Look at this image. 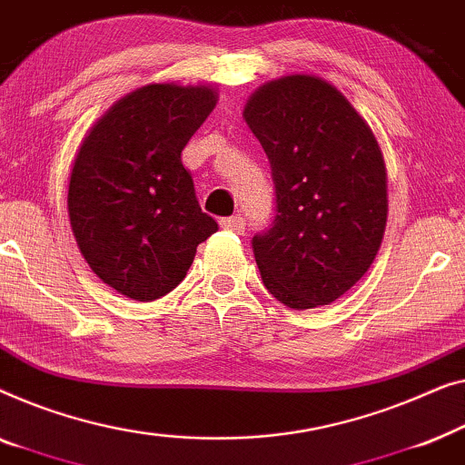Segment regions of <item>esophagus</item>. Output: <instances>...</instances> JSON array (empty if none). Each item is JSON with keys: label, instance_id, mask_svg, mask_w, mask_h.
I'll return each mask as SVG.
<instances>
[{"label": "esophagus", "instance_id": "34e87169", "mask_svg": "<svg viewBox=\"0 0 465 465\" xmlns=\"http://www.w3.org/2000/svg\"><path fill=\"white\" fill-rule=\"evenodd\" d=\"M221 227H223V230L235 232V233H242L246 230V223H244V219L240 217V214H233V217L221 219Z\"/></svg>", "mask_w": 465, "mask_h": 465}]
</instances>
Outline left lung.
Returning <instances> with one entry per match:
<instances>
[{
  "instance_id": "8db88e82",
  "label": "left lung",
  "mask_w": 465,
  "mask_h": 465,
  "mask_svg": "<svg viewBox=\"0 0 465 465\" xmlns=\"http://www.w3.org/2000/svg\"><path fill=\"white\" fill-rule=\"evenodd\" d=\"M244 117L276 195L272 225L251 240L261 280L292 310L329 305L364 276L383 238L388 185L375 136L312 75L265 84Z\"/></svg>"
}]
</instances>
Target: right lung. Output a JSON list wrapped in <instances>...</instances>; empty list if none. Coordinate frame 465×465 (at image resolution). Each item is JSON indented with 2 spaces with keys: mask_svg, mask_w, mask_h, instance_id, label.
<instances>
[{
  "mask_svg": "<svg viewBox=\"0 0 465 465\" xmlns=\"http://www.w3.org/2000/svg\"><path fill=\"white\" fill-rule=\"evenodd\" d=\"M206 86L152 84L115 103L77 153L69 219L90 270L134 301L164 297L198 244L219 230L202 213L181 152L211 114Z\"/></svg>",
  "mask_w": 465,
  "mask_h": 465,
  "instance_id": "right-lung-1",
  "label": "right lung"
}]
</instances>
